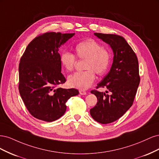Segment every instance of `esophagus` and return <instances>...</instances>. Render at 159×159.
I'll list each match as a JSON object with an SVG mask.
<instances>
[{
	"mask_svg": "<svg viewBox=\"0 0 159 159\" xmlns=\"http://www.w3.org/2000/svg\"><path fill=\"white\" fill-rule=\"evenodd\" d=\"M79 92H80V95H86V91H85L84 90H80Z\"/></svg>",
	"mask_w": 159,
	"mask_h": 159,
	"instance_id": "34e87169",
	"label": "esophagus"
}]
</instances>
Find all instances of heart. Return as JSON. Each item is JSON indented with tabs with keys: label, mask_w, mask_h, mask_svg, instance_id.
Here are the masks:
<instances>
[{
	"label": "heart",
	"mask_w": 159,
	"mask_h": 159,
	"mask_svg": "<svg viewBox=\"0 0 159 159\" xmlns=\"http://www.w3.org/2000/svg\"><path fill=\"white\" fill-rule=\"evenodd\" d=\"M74 52L78 58L85 59L84 68L86 70L70 75L68 84L71 88L87 89L95 80L94 72L102 75L107 71L110 64V54L100 43L91 38L78 43L74 47ZM75 56L69 52H63L60 54V61L66 70L71 71L74 70Z\"/></svg>",
	"instance_id": "b5f03b06"
}]
</instances>
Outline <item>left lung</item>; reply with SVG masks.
I'll list each match as a JSON object with an SVG mask.
<instances>
[{
	"label": "left lung",
	"instance_id": "8db88e82",
	"mask_svg": "<svg viewBox=\"0 0 159 159\" xmlns=\"http://www.w3.org/2000/svg\"><path fill=\"white\" fill-rule=\"evenodd\" d=\"M113 51V61L109 73L96 88H106L105 92L91 91L98 98L90 109L92 118L98 123H112L132 106L140 83L137 57L125 38L116 34L94 33Z\"/></svg>",
	"mask_w": 159,
	"mask_h": 159
}]
</instances>
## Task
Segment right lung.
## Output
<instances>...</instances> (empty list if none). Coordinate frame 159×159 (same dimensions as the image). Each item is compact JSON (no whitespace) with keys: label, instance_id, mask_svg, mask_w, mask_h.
<instances>
[{"label":"right lung","instance_id":"1","mask_svg":"<svg viewBox=\"0 0 159 159\" xmlns=\"http://www.w3.org/2000/svg\"><path fill=\"white\" fill-rule=\"evenodd\" d=\"M75 34L46 32L28 45L19 63L18 89L28 111L36 119L52 122L66 110V103L78 95L74 88L63 89L66 82L61 74L60 47Z\"/></svg>","mask_w":159,"mask_h":159}]
</instances>
